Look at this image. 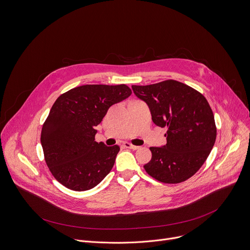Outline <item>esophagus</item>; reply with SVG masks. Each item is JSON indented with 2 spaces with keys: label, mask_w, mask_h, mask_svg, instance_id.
Returning <instances> with one entry per match:
<instances>
[{
  "label": "esophagus",
  "mask_w": 250,
  "mask_h": 250,
  "mask_svg": "<svg viewBox=\"0 0 250 250\" xmlns=\"http://www.w3.org/2000/svg\"><path fill=\"white\" fill-rule=\"evenodd\" d=\"M124 147L128 148V149H132V150H138V149H139V147L135 146V145H132L131 143H124Z\"/></svg>",
  "instance_id": "34e87169"
}]
</instances>
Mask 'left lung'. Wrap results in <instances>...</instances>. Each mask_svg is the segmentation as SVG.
Instances as JSON below:
<instances>
[{
	"mask_svg": "<svg viewBox=\"0 0 250 250\" xmlns=\"http://www.w3.org/2000/svg\"><path fill=\"white\" fill-rule=\"evenodd\" d=\"M132 89L149 106L153 122L167 128V144L150 148L152 159L144 166L145 171L165 184L189 179L204 165L215 142L216 127L208 100L173 79L132 85Z\"/></svg>",
	"mask_w": 250,
	"mask_h": 250,
	"instance_id": "8db88e82",
	"label": "left lung"
}]
</instances>
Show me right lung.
Here are the masks:
<instances>
[{"label":"right lung","instance_id":"right-lung-1","mask_svg":"<svg viewBox=\"0 0 250 250\" xmlns=\"http://www.w3.org/2000/svg\"><path fill=\"white\" fill-rule=\"evenodd\" d=\"M131 93L125 84H86L55 100L41 135L44 160L55 180L81 191L94 188L110 173L120 147L97 143L95 126L111 106Z\"/></svg>","mask_w":250,"mask_h":250}]
</instances>
